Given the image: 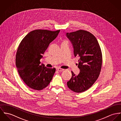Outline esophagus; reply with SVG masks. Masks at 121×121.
<instances>
[{
	"label": "esophagus",
	"mask_w": 121,
	"mask_h": 121,
	"mask_svg": "<svg viewBox=\"0 0 121 121\" xmlns=\"http://www.w3.org/2000/svg\"><path fill=\"white\" fill-rule=\"evenodd\" d=\"M56 70L59 72H61V71H64L65 69H61V68H56Z\"/></svg>",
	"instance_id": "obj_1"
}]
</instances>
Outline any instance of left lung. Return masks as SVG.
Returning a JSON list of instances; mask_svg holds the SVG:
<instances>
[{
    "label": "left lung",
    "instance_id": "8db88e82",
    "mask_svg": "<svg viewBox=\"0 0 121 121\" xmlns=\"http://www.w3.org/2000/svg\"><path fill=\"white\" fill-rule=\"evenodd\" d=\"M66 36L73 45L75 56L79 58L80 69L77 76L71 71L67 86L75 92H82L92 86L100 75L102 64L101 48L95 37L86 30L67 33Z\"/></svg>",
    "mask_w": 121,
    "mask_h": 121
}]
</instances>
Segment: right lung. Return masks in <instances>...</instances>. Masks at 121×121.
I'll list each match as a JSON object with an SVG mask.
<instances>
[{
    "mask_svg": "<svg viewBox=\"0 0 121 121\" xmlns=\"http://www.w3.org/2000/svg\"><path fill=\"white\" fill-rule=\"evenodd\" d=\"M59 31L34 30L27 34L19 45L16 56V67L20 78L31 89L42 90L52 79L56 69L40 65V60Z\"/></svg>",
    "mask_w": 121,
    "mask_h": 121,
    "instance_id": "obj_1",
    "label": "right lung"
}]
</instances>
